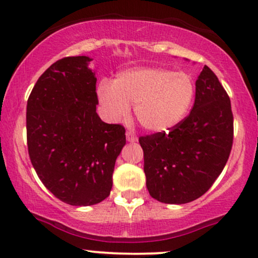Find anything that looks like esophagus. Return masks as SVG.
I'll use <instances>...</instances> for the list:
<instances>
[{
  "label": "esophagus",
  "mask_w": 258,
  "mask_h": 258,
  "mask_svg": "<svg viewBox=\"0 0 258 258\" xmlns=\"http://www.w3.org/2000/svg\"><path fill=\"white\" fill-rule=\"evenodd\" d=\"M126 139L128 142H137L138 141V138H137V136L135 135V133H132V132H126Z\"/></svg>",
  "instance_id": "esophagus-1"
}]
</instances>
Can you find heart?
<instances>
[{
    "label": "heart",
    "mask_w": 258,
    "mask_h": 258,
    "mask_svg": "<svg viewBox=\"0 0 258 258\" xmlns=\"http://www.w3.org/2000/svg\"><path fill=\"white\" fill-rule=\"evenodd\" d=\"M98 99L105 117L112 122L125 119L133 104L143 128L166 131L189 111L195 97V82L188 73L164 68H133L115 76L112 84L98 86Z\"/></svg>",
    "instance_id": "obj_1"
}]
</instances>
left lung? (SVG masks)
Instances as JSON below:
<instances>
[{
  "label": "left lung",
  "instance_id": "1",
  "mask_svg": "<svg viewBox=\"0 0 258 258\" xmlns=\"http://www.w3.org/2000/svg\"><path fill=\"white\" fill-rule=\"evenodd\" d=\"M168 130L139 137L147 188L160 203H190L211 188L233 146L229 96L207 65L195 82L193 109Z\"/></svg>",
  "mask_w": 258,
  "mask_h": 258
}]
</instances>
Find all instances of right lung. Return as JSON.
Listing matches in <instances>:
<instances>
[{
  "label": "right lung",
  "instance_id": "add662e5",
  "mask_svg": "<svg viewBox=\"0 0 258 258\" xmlns=\"http://www.w3.org/2000/svg\"><path fill=\"white\" fill-rule=\"evenodd\" d=\"M86 55L53 63L37 80L26 105V139L38 178L59 200L90 206L109 197L125 127L96 111L97 78Z\"/></svg>",
  "mask_w": 258,
  "mask_h": 258
}]
</instances>
